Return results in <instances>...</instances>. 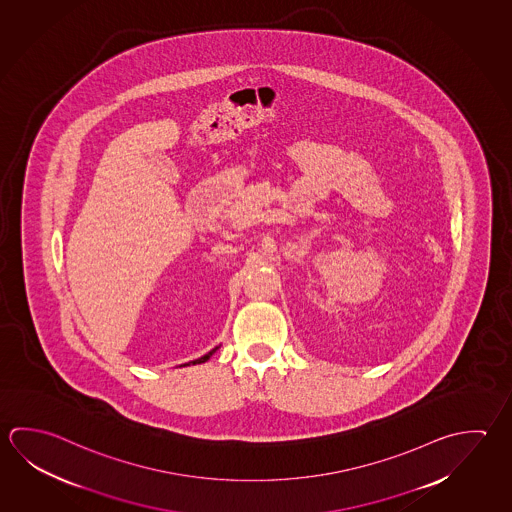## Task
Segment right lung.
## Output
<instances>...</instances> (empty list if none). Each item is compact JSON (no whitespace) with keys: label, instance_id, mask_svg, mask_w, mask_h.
Returning a JSON list of instances; mask_svg holds the SVG:
<instances>
[{"label":"right lung","instance_id":"obj_1","mask_svg":"<svg viewBox=\"0 0 512 512\" xmlns=\"http://www.w3.org/2000/svg\"><path fill=\"white\" fill-rule=\"evenodd\" d=\"M214 352H216V348H213V350H211V352H209V354H205L204 357H202V359H200V361H207V359H209V357H211V355H213Z\"/></svg>","mask_w":512,"mask_h":512}]
</instances>
